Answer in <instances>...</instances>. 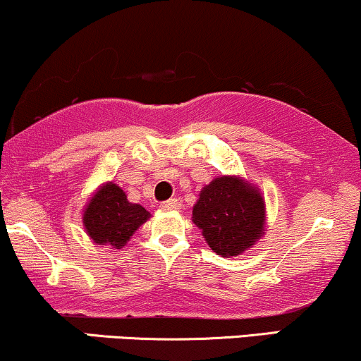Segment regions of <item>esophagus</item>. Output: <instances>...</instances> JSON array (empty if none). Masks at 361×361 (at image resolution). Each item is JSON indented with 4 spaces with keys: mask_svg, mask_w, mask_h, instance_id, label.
<instances>
[{
    "mask_svg": "<svg viewBox=\"0 0 361 361\" xmlns=\"http://www.w3.org/2000/svg\"><path fill=\"white\" fill-rule=\"evenodd\" d=\"M180 207H181V204H180V200H178V198H169V200L161 204V209H164V210H178Z\"/></svg>",
    "mask_w": 361,
    "mask_h": 361,
    "instance_id": "1",
    "label": "esophagus"
}]
</instances>
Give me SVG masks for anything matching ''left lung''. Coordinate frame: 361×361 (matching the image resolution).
I'll use <instances>...</instances> for the list:
<instances>
[{"mask_svg": "<svg viewBox=\"0 0 361 361\" xmlns=\"http://www.w3.org/2000/svg\"><path fill=\"white\" fill-rule=\"evenodd\" d=\"M193 222L212 251L224 258L238 256L263 234L264 202L258 190L239 178H215L193 207Z\"/></svg>", "mask_w": 361, "mask_h": 361, "instance_id": "1", "label": "left lung"}]
</instances>
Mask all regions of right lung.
<instances>
[{
    "label": "right lung",
    "instance_id": "add662e5",
    "mask_svg": "<svg viewBox=\"0 0 361 361\" xmlns=\"http://www.w3.org/2000/svg\"><path fill=\"white\" fill-rule=\"evenodd\" d=\"M147 219L149 212L142 205L130 204L122 188L106 183L90 200L82 222L94 243L120 250Z\"/></svg>",
    "mask_w": 361,
    "mask_h": 361
}]
</instances>
